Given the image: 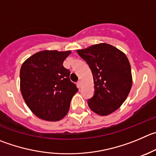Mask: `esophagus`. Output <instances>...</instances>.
<instances>
[{"label": "esophagus", "instance_id": "34e87169", "mask_svg": "<svg viewBox=\"0 0 156 156\" xmlns=\"http://www.w3.org/2000/svg\"><path fill=\"white\" fill-rule=\"evenodd\" d=\"M77 86H78V87H80H80H82V81L81 80L78 81V82H77Z\"/></svg>", "mask_w": 156, "mask_h": 156}]
</instances>
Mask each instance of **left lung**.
I'll use <instances>...</instances> for the list:
<instances>
[{"instance_id": "1", "label": "left lung", "mask_w": 156, "mask_h": 156, "mask_svg": "<svg viewBox=\"0 0 156 156\" xmlns=\"http://www.w3.org/2000/svg\"><path fill=\"white\" fill-rule=\"evenodd\" d=\"M91 69L94 96L87 101L89 107L99 115H107L124 103L133 84L131 66L123 52L110 44H95L77 50Z\"/></svg>"}]
</instances>
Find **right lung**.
Returning a JSON list of instances; mask_svg holds the SVG:
<instances>
[{"label": "right lung", "mask_w": 156, "mask_h": 156, "mask_svg": "<svg viewBox=\"0 0 156 156\" xmlns=\"http://www.w3.org/2000/svg\"><path fill=\"white\" fill-rule=\"evenodd\" d=\"M70 53V50H42L22 64V96L33 113L41 119H62L69 111L71 99L78 91L69 80V70L63 66Z\"/></svg>", "instance_id": "right-lung-1"}]
</instances>
